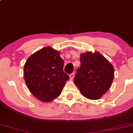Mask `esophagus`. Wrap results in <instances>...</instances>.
Listing matches in <instances>:
<instances>
[{"instance_id": "1", "label": "esophagus", "mask_w": 133, "mask_h": 133, "mask_svg": "<svg viewBox=\"0 0 133 133\" xmlns=\"http://www.w3.org/2000/svg\"><path fill=\"white\" fill-rule=\"evenodd\" d=\"M74 76H75V73L73 72L71 74L69 75V77H70V79L71 80H72L74 79Z\"/></svg>"}]
</instances>
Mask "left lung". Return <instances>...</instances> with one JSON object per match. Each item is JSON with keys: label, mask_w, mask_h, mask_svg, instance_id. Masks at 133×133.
Instances as JSON below:
<instances>
[{"label": "left lung", "mask_w": 133, "mask_h": 133, "mask_svg": "<svg viewBox=\"0 0 133 133\" xmlns=\"http://www.w3.org/2000/svg\"><path fill=\"white\" fill-rule=\"evenodd\" d=\"M81 67L77 70L75 84L82 94L90 100H97L109 90L114 78V68L100 52L83 53Z\"/></svg>", "instance_id": "8db88e82"}]
</instances>
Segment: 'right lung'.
<instances>
[{"instance_id": "1", "label": "right lung", "mask_w": 133, "mask_h": 133, "mask_svg": "<svg viewBox=\"0 0 133 133\" xmlns=\"http://www.w3.org/2000/svg\"><path fill=\"white\" fill-rule=\"evenodd\" d=\"M59 52L50 46L43 48L28 58L24 78L30 92L41 102H51L60 95L69 77L63 71Z\"/></svg>"}]
</instances>
